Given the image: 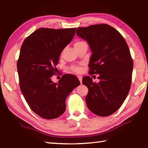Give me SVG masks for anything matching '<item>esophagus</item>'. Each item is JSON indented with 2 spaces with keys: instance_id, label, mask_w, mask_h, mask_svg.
I'll use <instances>...</instances> for the list:
<instances>
[{
  "instance_id": "esophagus-1",
  "label": "esophagus",
  "mask_w": 148,
  "mask_h": 148,
  "mask_svg": "<svg viewBox=\"0 0 148 148\" xmlns=\"http://www.w3.org/2000/svg\"><path fill=\"white\" fill-rule=\"evenodd\" d=\"M77 77H78V79H79V81H80L81 84L82 83V76H77Z\"/></svg>"
}]
</instances>
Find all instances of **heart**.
Returning <instances> with one entry per match:
<instances>
[{
	"mask_svg": "<svg viewBox=\"0 0 148 148\" xmlns=\"http://www.w3.org/2000/svg\"><path fill=\"white\" fill-rule=\"evenodd\" d=\"M82 42H83V41H76V42L74 43V46H76L77 45H79ZM71 70L72 72H75V73L79 74V73H81V71H82V69H81V67H79V66L73 65V66H72V67H71Z\"/></svg>",
	"mask_w": 148,
	"mask_h": 148,
	"instance_id": "b5f03b06",
	"label": "heart"
}]
</instances>
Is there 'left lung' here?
I'll use <instances>...</instances> for the list:
<instances>
[{"label":"left lung","mask_w":148,"mask_h":148,"mask_svg":"<svg viewBox=\"0 0 148 148\" xmlns=\"http://www.w3.org/2000/svg\"><path fill=\"white\" fill-rule=\"evenodd\" d=\"M77 36L86 40L92 52L89 74H99V83L90 76L83 78L88 88L87 107L94 114L108 116L119 109L129 92L134 62L121 34L108 24L79 27Z\"/></svg>","instance_id":"8db88e82"}]
</instances>
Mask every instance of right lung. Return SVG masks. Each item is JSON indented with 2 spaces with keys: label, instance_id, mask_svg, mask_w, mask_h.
Instances as JSON below:
<instances>
[{
  "label": "right lung",
  "instance_id": "1",
  "mask_svg": "<svg viewBox=\"0 0 148 148\" xmlns=\"http://www.w3.org/2000/svg\"><path fill=\"white\" fill-rule=\"evenodd\" d=\"M76 28H40L22 44L17 62L20 87L32 111L44 119H55L65 111V99L80 82L76 76L64 74L58 83L56 74L60 55L71 41Z\"/></svg>",
  "mask_w": 148,
  "mask_h": 148
}]
</instances>
